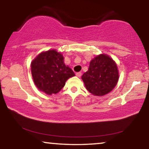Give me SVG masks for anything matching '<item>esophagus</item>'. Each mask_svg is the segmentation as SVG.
Masks as SVG:
<instances>
[{
	"mask_svg": "<svg viewBox=\"0 0 149 149\" xmlns=\"http://www.w3.org/2000/svg\"><path fill=\"white\" fill-rule=\"evenodd\" d=\"M75 75H77V77H81V72H77V73H76V74H75Z\"/></svg>",
	"mask_w": 149,
	"mask_h": 149,
	"instance_id": "34e87169",
	"label": "esophagus"
}]
</instances>
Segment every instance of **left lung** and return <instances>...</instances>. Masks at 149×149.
Here are the masks:
<instances>
[{"mask_svg":"<svg viewBox=\"0 0 149 149\" xmlns=\"http://www.w3.org/2000/svg\"><path fill=\"white\" fill-rule=\"evenodd\" d=\"M81 79L90 93L95 96H103L110 93L118 81L117 66L108 55L99 54L91 61L88 70Z\"/></svg>","mask_w":149,"mask_h":149,"instance_id":"1","label":"left lung"}]
</instances>
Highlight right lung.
Wrapping results in <instances>:
<instances>
[{
  "mask_svg": "<svg viewBox=\"0 0 149 149\" xmlns=\"http://www.w3.org/2000/svg\"><path fill=\"white\" fill-rule=\"evenodd\" d=\"M31 71L36 87L49 95L58 93L65 81L75 75L65 65L61 53L54 49L39 54L31 63Z\"/></svg>",
  "mask_w": 149,
  "mask_h": 149,
  "instance_id": "right-lung-1",
  "label": "right lung"
}]
</instances>
